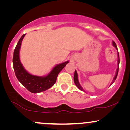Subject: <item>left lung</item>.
I'll list each match as a JSON object with an SVG mask.
<instances>
[{"mask_svg": "<svg viewBox=\"0 0 130 130\" xmlns=\"http://www.w3.org/2000/svg\"><path fill=\"white\" fill-rule=\"evenodd\" d=\"M112 45H113V46H114V47H116V50H117V45H116V43H115V42H114V41H112ZM117 56H118L117 68V70H116V75H115L114 79H113L112 81V83H111V86L113 84V83H114V81H115V80H116V78H117V74H118V71H119V63H120V59H119V52H118V50H117ZM74 84H76V86H77V87L79 89H80V90H82V91H84V89H83V87H81V86H80V84H79V80H78V75H77L76 70H75V71H74Z\"/></svg>", "mask_w": 130, "mask_h": 130, "instance_id": "1", "label": "left lung"}]
</instances>
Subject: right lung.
<instances>
[{
	"mask_svg": "<svg viewBox=\"0 0 130 130\" xmlns=\"http://www.w3.org/2000/svg\"><path fill=\"white\" fill-rule=\"evenodd\" d=\"M26 34H23L19 40L13 54V63L14 72L18 80L28 90L33 93L44 92L51 88L56 83L58 74L66 66L69 61L58 64L53 68L50 73L45 76L33 75L24 68L19 59V50L22 40Z\"/></svg>",
	"mask_w": 130,
	"mask_h": 130,
	"instance_id": "right-lung-1",
	"label": "right lung"
}]
</instances>
